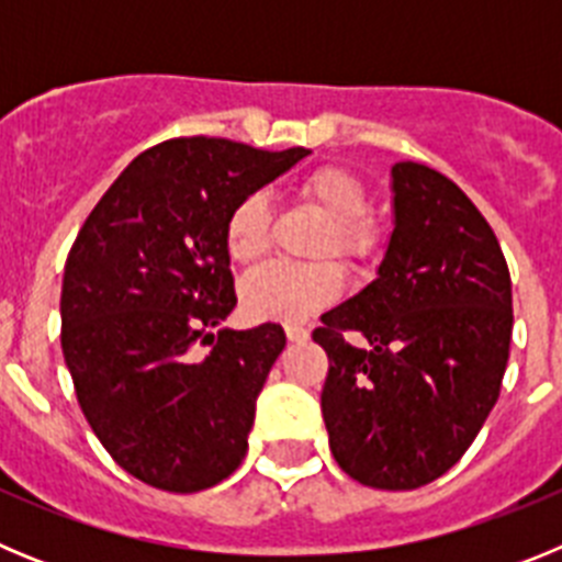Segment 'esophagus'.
Segmentation results:
<instances>
[{
    "label": "esophagus",
    "instance_id": "1",
    "mask_svg": "<svg viewBox=\"0 0 562 562\" xmlns=\"http://www.w3.org/2000/svg\"><path fill=\"white\" fill-rule=\"evenodd\" d=\"M284 331H286V337H290V342H304L306 337H310V329H306V326H297V324H286Z\"/></svg>",
    "mask_w": 562,
    "mask_h": 562
}]
</instances>
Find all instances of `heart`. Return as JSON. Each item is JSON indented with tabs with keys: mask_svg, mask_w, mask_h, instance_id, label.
I'll list each match as a JSON object with an SVG mask.
<instances>
[{
	"mask_svg": "<svg viewBox=\"0 0 562 562\" xmlns=\"http://www.w3.org/2000/svg\"><path fill=\"white\" fill-rule=\"evenodd\" d=\"M295 196L329 222L317 256H340L351 265H366L376 256L382 231L369 211V191L357 173L340 166H324L306 173ZM270 205L265 193H247L225 222L227 256L241 267L258 265L270 250ZM342 292V270L331 261L321 265H272L252 272L241 284V310L252 321H304L324 310Z\"/></svg>",
	"mask_w": 562,
	"mask_h": 562,
	"instance_id": "1",
	"label": "heart"
}]
</instances>
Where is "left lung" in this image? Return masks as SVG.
Segmentation results:
<instances>
[{
    "label": "left lung",
    "instance_id": "8db88e82",
    "mask_svg": "<svg viewBox=\"0 0 562 562\" xmlns=\"http://www.w3.org/2000/svg\"><path fill=\"white\" fill-rule=\"evenodd\" d=\"M394 231L376 278L312 331L329 357L321 411L342 473L376 490L445 475L498 402L513 281L467 193L419 162L391 168ZM357 330L367 340H345Z\"/></svg>",
    "mask_w": 562,
    "mask_h": 562
}]
</instances>
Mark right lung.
I'll return each instance as SVG.
<instances>
[{"label":"right lung","instance_id":"obj_1","mask_svg":"<svg viewBox=\"0 0 562 562\" xmlns=\"http://www.w3.org/2000/svg\"><path fill=\"white\" fill-rule=\"evenodd\" d=\"M312 154L177 137L134 157L67 256L61 349L76 396L128 475L200 493L241 464L278 324L222 329L236 306L225 222ZM211 345L200 356L195 342Z\"/></svg>","mask_w":562,"mask_h":562}]
</instances>
